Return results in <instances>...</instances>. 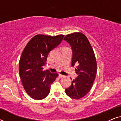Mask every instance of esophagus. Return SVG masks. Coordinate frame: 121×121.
<instances>
[{
    "instance_id": "34e87169",
    "label": "esophagus",
    "mask_w": 121,
    "mask_h": 121,
    "mask_svg": "<svg viewBox=\"0 0 121 121\" xmlns=\"http://www.w3.org/2000/svg\"><path fill=\"white\" fill-rule=\"evenodd\" d=\"M64 75H63L62 74H59V78H64Z\"/></svg>"
}]
</instances>
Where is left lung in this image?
Returning a JSON list of instances; mask_svg holds the SVG:
<instances>
[{"label":"left lung","mask_w":121,"mask_h":121,"mask_svg":"<svg viewBox=\"0 0 121 121\" xmlns=\"http://www.w3.org/2000/svg\"><path fill=\"white\" fill-rule=\"evenodd\" d=\"M64 39L72 48V66L78 65L75 69L78 77L65 89V93L70 98L79 99L86 95L93 85L97 72L95 56L86 36L82 32L68 34Z\"/></svg>","instance_id":"1"}]
</instances>
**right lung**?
<instances>
[{
    "label": "right lung",
    "instance_id": "1",
    "mask_svg": "<svg viewBox=\"0 0 121 121\" xmlns=\"http://www.w3.org/2000/svg\"><path fill=\"white\" fill-rule=\"evenodd\" d=\"M63 35L56 36L37 35L28 42L21 54L19 71L24 88L35 100H42L48 95L51 85L58 74L43 70L49 53L60 43Z\"/></svg>",
    "mask_w": 121,
    "mask_h": 121
}]
</instances>
